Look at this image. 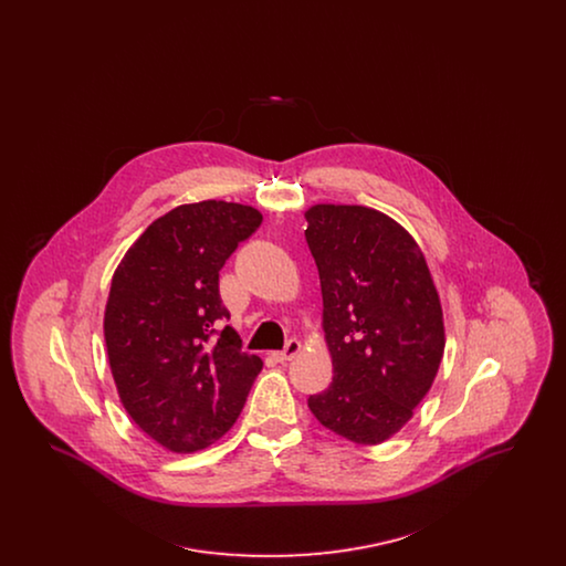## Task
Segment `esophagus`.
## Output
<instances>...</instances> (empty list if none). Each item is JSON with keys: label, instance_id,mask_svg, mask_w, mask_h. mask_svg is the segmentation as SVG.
I'll return each instance as SVG.
<instances>
[{"label": "esophagus", "instance_id": "esophagus-1", "mask_svg": "<svg viewBox=\"0 0 566 566\" xmlns=\"http://www.w3.org/2000/svg\"><path fill=\"white\" fill-rule=\"evenodd\" d=\"M298 352H301V342L291 339V342L286 344V348H284V350L275 352L273 356H275V360H277V363H289V360H293V358H295Z\"/></svg>", "mask_w": 566, "mask_h": 566}]
</instances>
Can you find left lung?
Returning <instances> with one entry per match:
<instances>
[{"mask_svg": "<svg viewBox=\"0 0 566 566\" xmlns=\"http://www.w3.org/2000/svg\"><path fill=\"white\" fill-rule=\"evenodd\" d=\"M305 220L333 363L331 386L307 405L352 443H384L411 420L446 350L429 263L403 224L374 208L316 203Z\"/></svg>", "mask_w": 566, "mask_h": 566, "instance_id": "8db88e82", "label": "left lung"}]
</instances>
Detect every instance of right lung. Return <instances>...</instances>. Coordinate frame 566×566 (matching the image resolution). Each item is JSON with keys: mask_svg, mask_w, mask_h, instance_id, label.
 Masks as SVG:
<instances>
[{"mask_svg": "<svg viewBox=\"0 0 566 566\" xmlns=\"http://www.w3.org/2000/svg\"><path fill=\"white\" fill-rule=\"evenodd\" d=\"M263 214L208 199L157 218L112 275L104 337L120 403L176 454L210 448L229 431L263 369L218 295V271Z\"/></svg>", "mask_w": 566, "mask_h": 566, "instance_id": "obj_1", "label": "right lung"}]
</instances>
